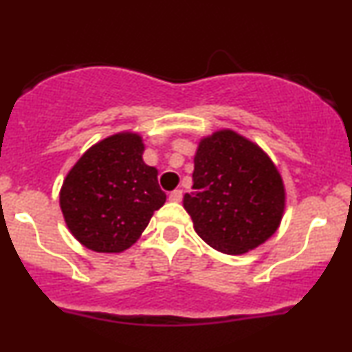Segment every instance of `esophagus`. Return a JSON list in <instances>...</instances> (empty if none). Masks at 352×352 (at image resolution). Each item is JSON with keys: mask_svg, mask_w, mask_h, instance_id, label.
<instances>
[{"mask_svg": "<svg viewBox=\"0 0 352 352\" xmlns=\"http://www.w3.org/2000/svg\"><path fill=\"white\" fill-rule=\"evenodd\" d=\"M182 190H173V192H170V195H168V200L170 201H180L182 200Z\"/></svg>", "mask_w": 352, "mask_h": 352, "instance_id": "34e87169", "label": "esophagus"}]
</instances>
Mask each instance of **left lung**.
Segmentation results:
<instances>
[{"label": "left lung", "instance_id": "1", "mask_svg": "<svg viewBox=\"0 0 352 352\" xmlns=\"http://www.w3.org/2000/svg\"><path fill=\"white\" fill-rule=\"evenodd\" d=\"M193 162V192L185 193L184 208L206 244L239 256L277 231L285 187L257 144L231 129L217 131L201 139Z\"/></svg>", "mask_w": 352, "mask_h": 352}]
</instances>
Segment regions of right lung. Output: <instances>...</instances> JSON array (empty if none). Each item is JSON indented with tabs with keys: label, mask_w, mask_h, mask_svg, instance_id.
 <instances>
[{
	"label": "right lung",
	"mask_w": 352,
	"mask_h": 352,
	"mask_svg": "<svg viewBox=\"0 0 352 352\" xmlns=\"http://www.w3.org/2000/svg\"><path fill=\"white\" fill-rule=\"evenodd\" d=\"M135 133H118L91 146L70 168L60 208L75 239L96 252L131 248L165 203L157 168L142 160Z\"/></svg>",
	"instance_id": "add662e5"
}]
</instances>
